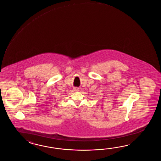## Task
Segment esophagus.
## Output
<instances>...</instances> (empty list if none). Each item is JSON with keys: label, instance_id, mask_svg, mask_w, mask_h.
Wrapping results in <instances>:
<instances>
[{"label": "esophagus", "instance_id": "esophagus-1", "mask_svg": "<svg viewBox=\"0 0 161 161\" xmlns=\"http://www.w3.org/2000/svg\"><path fill=\"white\" fill-rule=\"evenodd\" d=\"M74 90H75V92H78L79 91V89H78V88H75Z\"/></svg>", "mask_w": 161, "mask_h": 161}]
</instances>
